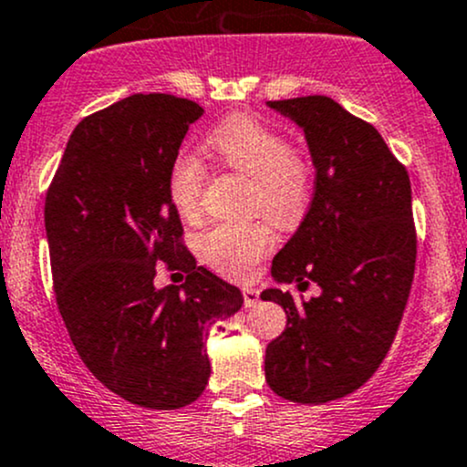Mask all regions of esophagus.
<instances>
[{
  "label": "esophagus",
  "instance_id": "esophagus-1",
  "mask_svg": "<svg viewBox=\"0 0 467 467\" xmlns=\"http://www.w3.org/2000/svg\"><path fill=\"white\" fill-rule=\"evenodd\" d=\"M244 304H246V306L250 308V306H254V304L259 302V291L257 288H253V286H246L244 288Z\"/></svg>",
  "mask_w": 467,
  "mask_h": 467
}]
</instances>
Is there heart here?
I'll return each instance as SVG.
<instances>
[{"label": "heart", "mask_w": 467, "mask_h": 467, "mask_svg": "<svg viewBox=\"0 0 467 467\" xmlns=\"http://www.w3.org/2000/svg\"><path fill=\"white\" fill-rule=\"evenodd\" d=\"M210 150L221 163L248 176L246 208L275 225L291 228L306 214L313 196V168L297 147L266 122L239 116L210 134ZM205 165L199 156L179 154L168 171V196L176 213L192 221L199 214ZM201 259L233 279L248 277L254 264L273 248V233L262 221L217 223L196 239Z\"/></svg>", "instance_id": "obj_1"}]
</instances>
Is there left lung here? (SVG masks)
<instances>
[{
	"instance_id": "obj_1",
	"label": "left lung",
	"mask_w": 467,
	"mask_h": 467,
	"mask_svg": "<svg viewBox=\"0 0 467 467\" xmlns=\"http://www.w3.org/2000/svg\"><path fill=\"white\" fill-rule=\"evenodd\" d=\"M268 107L302 127L316 165L306 217L271 273L299 291L316 282L322 293L308 302L279 288L262 293L286 311L264 369L282 399L328 402L374 376L399 331L416 264L410 176L376 127L331 98Z\"/></svg>"
}]
</instances>
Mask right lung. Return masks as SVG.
Instances as JSON below:
<instances>
[{
  "label": "right lung",
  "instance_id": "obj_1",
  "mask_svg": "<svg viewBox=\"0 0 467 467\" xmlns=\"http://www.w3.org/2000/svg\"><path fill=\"white\" fill-rule=\"evenodd\" d=\"M203 107L134 93L82 118L44 203L53 288L78 356L107 389L150 410H179L210 378V324L242 291L183 246L168 171ZM186 273L156 289L158 262Z\"/></svg>",
  "mask_w": 467,
  "mask_h": 467
}]
</instances>
